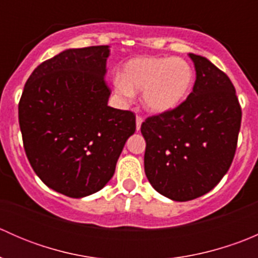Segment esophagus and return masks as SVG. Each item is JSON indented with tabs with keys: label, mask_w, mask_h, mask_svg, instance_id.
<instances>
[{
	"label": "esophagus",
	"mask_w": 258,
	"mask_h": 258,
	"mask_svg": "<svg viewBox=\"0 0 258 258\" xmlns=\"http://www.w3.org/2000/svg\"><path fill=\"white\" fill-rule=\"evenodd\" d=\"M142 122H144V118H142L141 116H137L136 117V128H137V131H139V130L141 128Z\"/></svg>",
	"instance_id": "esophagus-1"
}]
</instances>
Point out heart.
<instances>
[{
    "instance_id": "obj_1",
    "label": "heart",
    "mask_w": 258,
    "mask_h": 258,
    "mask_svg": "<svg viewBox=\"0 0 258 258\" xmlns=\"http://www.w3.org/2000/svg\"><path fill=\"white\" fill-rule=\"evenodd\" d=\"M195 81L191 64L179 57H136L113 80L114 91L123 100L142 91V103L150 112L165 113L178 107Z\"/></svg>"
}]
</instances>
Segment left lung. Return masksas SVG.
Masks as SVG:
<instances>
[{"label": "left lung", "instance_id": "obj_1", "mask_svg": "<svg viewBox=\"0 0 258 258\" xmlns=\"http://www.w3.org/2000/svg\"><path fill=\"white\" fill-rule=\"evenodd\" d=\"M188 56L196 70L192 92L175 110L141 124L146 176L158 194L179 202L204 196L227 173L242 117L227 75L206 57Z\"/></svg>", "mask_w": 258, "mask_h": 258}]
</instances>
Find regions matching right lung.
<instances>
[{"mask_svg": "<svg viewBox=\"0 0 258 258\" xmlns=\"http://www.w3.org/2000/svg\"><path fill=\"white\" fill-rule=\"evenodd\" d=\"M108 56V46L56 54L36 67L18 103L26 156L41 181L64 196L103 188L136 131L134 112L107 105Z\"/></svg>", "mask_w": 258, "mask_h": 258, "instance_id": "1", "label": "right lung"}]
</instances>
